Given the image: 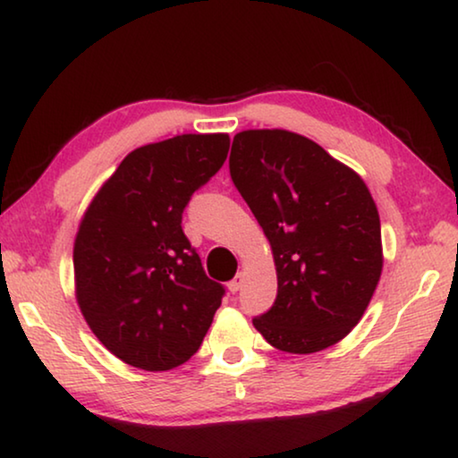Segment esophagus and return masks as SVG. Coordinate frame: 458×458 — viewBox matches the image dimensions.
I'll list each match as a JSON object with an SVG mask.
<instances>
[{
    "label": "esophagus",
    "instance_id": "obj_1",
    "mask_svg": "<svg viewBox=\"0 0 458 458\" xmlns=\"http://www.w3.org/2000/svg\"><path fill=\"white\" fill-rule=\"evenodd\" d=\"M243 281H245V275H243V273H240V275H237V276L233 278V281H231V283L227 284V289L231 291V293H237V291H240V289H242V284H243Z\"/></svg>",
    "mask_w": 458,
    "mask_h": 458
}]
</instances>
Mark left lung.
Here are the masks:
<instances>
[{"instance_id": "8db88e82", "label": "left lung", "mask_w": 458, "mask_h": 458, "mask_svg": "<svg viewBox=\"0 0 458 458\" xmlns=\"http://www.w3.org/2000/svg\"><path fill=\"white\" fill-rule=\"evenodd\" d=\"M231 180L273 250L275 306L254 327L278 351L308 355L344 339L382 275L380 215L366 182L289 130L233 138Z\"/></svg>"}]
</instances>
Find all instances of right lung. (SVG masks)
<instances>
[{
	"label": "right lung",
	"mask_w": 458,
	"mask_h": 458,
	"mask_svg": "<svg viewBox=\"0 0 458 458\" xmlns=\"http://www.w3.org/2000/svg\"><path fill=\"white\" fill-rule=\"evenodd\" d=\"M229 134L144 144L92 198L74 240L76 301L128 366L167 372L196 353L225 289L182 231L190 196L223 167Z\"/></svg>",
	"instance_id": "right-lung-1"
}]
</instances>
